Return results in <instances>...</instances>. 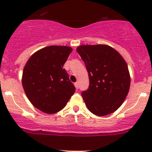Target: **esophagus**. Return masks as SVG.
<instances>
[{
	"label": "esophagus",
	"instance_id": "1",
	"mask_svg": "<svg viewBox=\"0 0 152 152\" xmlns=\"http://www.w3.org/2000/svg\"><path fill=\"white\" fill-rule=\"evenodd\" d=\"M74 85H75V87H76V89H79V84H78V82H76V83H75Z\"/></svg>",
	"mask_w": 152,
	"mask_h": 152
}]
</instances>
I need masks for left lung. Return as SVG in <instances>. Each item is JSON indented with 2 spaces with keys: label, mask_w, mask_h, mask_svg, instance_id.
Here are the masks:
<instances>
[{
  "label": "left lung",
  "mask_w": 152,
  "mask_h": 152,
  "mask_svg": "<svg viewBox=\"0 0 152 152\" xmlns=\"http://www.w3.org/2000/svg\"><path fill=\"white\" fill-rule=\"evenodd\" d=\"M76 51L89 73V88L81 93L88 110L98 116L114 113L130 89L127 63L118 51L106 45H81Z\"/></svg>",
  "instance_id": "8db88e82"
}]
</instances>
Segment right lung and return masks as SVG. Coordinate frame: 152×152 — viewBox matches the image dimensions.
<instances>
[{"label": "right lung", "mask_w": 152, "mask_h": 152, "mask_svg": "<svg viewBox=\"0 0 152 152\" xmlns=\"http://www.w3.org/2000/svg\"><path fill=\"white\" fill-rule=\"evenodd\" d=\"M72 48L52 45L32 55L25 65L22 85L30 102L43 113L64 108L76 89L63 68Z\"/></svg>", "instance_id": "right-lung-1"}]
</instances>
